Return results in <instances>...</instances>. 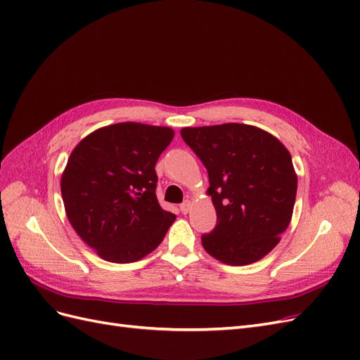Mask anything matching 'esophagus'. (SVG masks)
Wrapping results in <instances>:
<instances>
[{
	"instance_id": "34e87169",
	"label": "esophagus",
	"mask_w": 360,
	"mask_h": 360,
	"mask_svg": "<svg viewBox=\"0 0 360 360\" xmlns=\"http://www.w3.org/2000/svg\"><path fill=\"white\" fill-rule=\"evenodd\" d=\"M191 205H192L191 200H184V201L180 204V210H181V213L186 214V213L191 210Z\"/></svg>"
}]
</instances>
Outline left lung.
I'll use <instances>...</instances> for the list:
<instances>
[{
  "mask_svg": "<svg viewBox=\"0 0 360 360\" xmlns=\"http://www.w3.org/2000/svg\"><path fill=\"white\" fill-rule=\"evenodd\" d=\"M181 138L209 174L217 222L204 249L230 266L266 257L290 225L297 176L290 151L266 130L225 123L183 127Z\"/></svg>",
  "mask_w": 360,
  "mask_h": 360,
  "instance_id": "8db88e82",
  "label": "left lung"
}]
</instances>
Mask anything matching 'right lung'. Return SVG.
Returning a JSON list of instances; mask_svg holds the SVG:
<instances>
[{
	"label": "right lung",
	"mask_w": 360,
	"mask_h": 360,
	"mask_svg": "<svg viewBox=\"0 0 360 360\" xmlns=\"http://www.w3.org/2000/svg\"><path fill=\"white\" fill-rule=\"evenodd\" d=\"M174 138L169 127L117 123L76 146L61 176L68 219L111 263H134L155 250L176 214L158 197L156 162Z\"/></svg>",
	"instance_id": "1"
}]
</instances>
